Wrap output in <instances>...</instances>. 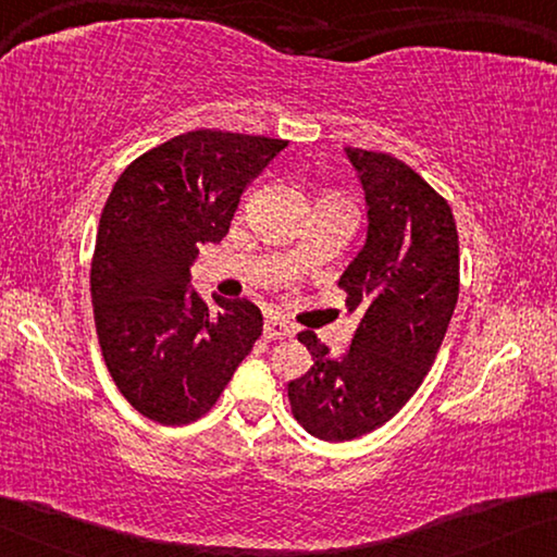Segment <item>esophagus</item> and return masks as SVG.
<instances>
[{
  "mask_svg": "<svg viewBox=\"0 0 557 557\" xmlns=\"http://www.w3.org/2000/svg\"><path fill=\"white\" fill-rule=\"evenodd\" d=\"M290 333H294V329H290L286 321H281L278 315H269L267 323H263V338H269V341L286 338V336H290Z\"/></svg>",
  "mask_w": 557,
  "mask_h": 557,
  "instance_id": "34e87169",
  "label": "esophagus"
}]
</instances>
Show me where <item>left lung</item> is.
<instances>
[{
  "label": "left lung",
  "mask_w": 557,
  "mask_h": 557,
  "mask_svg": "<svg viewBox=\"0 0 557 557\" xmlns=\"http://www.w3.org/2000/svg\"><path fill=\"white\" fill-rule=\"evenodd\" d=\"M346 157L366 194L368 234L338 286L363 319L341 358L313 331L298 333L313 366L288 383L294 418L323 441L371 433L408 404L438 356L460 288L448 201L391 153L346 147Z\"/></svg>",
  "instance_id": "left-lung-1"
}]
</instances>
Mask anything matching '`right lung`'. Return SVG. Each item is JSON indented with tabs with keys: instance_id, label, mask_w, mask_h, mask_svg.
<instances>
[{
	"instance_id": "obj_1",
	"label": "right lung",
	"mask_w": 557,
	"mask_h": 557,
	"mask_svg": "<svg viewBox=\"0 0 557 557\" xmlns=\"http://www.w3.org/2000/svg\"><path fill=\"white\" fill-rule=\"evenodd\" d=\"M284 139L196 129L134 159L104 203L91 259V304L107 368L141 416L201 418L261 336L246 298L189 290L201 244L228 234L242 194Z\"/></svg>"
}]
</instances>
